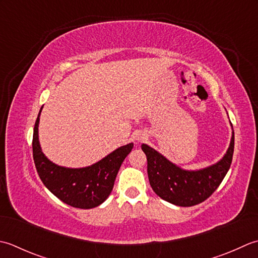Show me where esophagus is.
<instances>
[{
  "mask_svg": "<svg viewBox=\"0 0 258 258\" xmlns=\"http://www.w3.org/2000/svg\"><path fill=\"white\" fill-rule=\"evenodd\" d=\"M147 138V135L145 133H138L136 135V141L137 143H143V141Z\"/></svg>",
  "mask_w": 258,
  "mask_h": 258,
  "instance_id": "34e87169",
  "label": "esophagus"
}]
</instances>
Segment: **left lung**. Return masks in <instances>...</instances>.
I'll use <instances>...</instances> for the list:
<instances>
[{
  "label": "left lung",
  "instance_id": "1",
  "mask_svg": "<svg viewBox=\"0 0 258 258\" xmlns=\"http://www.w3.org/2000/svg\"><path fill=\"white\" fill-rule=\"evenodd\" d=\"M141 149L147 157V172L152 190L176 206L190 207L206 201L229 170L234 154V130L223 158L198 170L183 169L146 144L141 145Z\"/></svg>",
  "mask_w": 258,
  "mask_h": 258
}]
</instances>
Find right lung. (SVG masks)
<instances>
[{
	"label": "right lung",
	"mask_w": 258,
	"mask_h": 258,
	"mask_svg": "<svg viewBox=\"0 0 258 258\" xmlns=\"http://www.w3.org/2000/svg\"><path fill=\"white\" fill-rule=\"evenodd\" d=\"M42 108L34 124L32 143L34 164L42 182L60 201L72 207L90 209L99 206L112 191L120 166L133 150L134 144L119 147L91 166L82 168L59 166L48 159L41 149L39 122Z\"/></svg>",
	"instance_id": "add662e5"
}]
</instances>
